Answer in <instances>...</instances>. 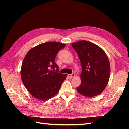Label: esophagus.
Instances as JSON below:
<instances>
[{
  "instance_id": "1",
  "label": "esophagus",
  "mask_w": 129,
  "mask_h": 129,
  "mask_svg": "<svg viewBox=\"0 0 129 129\" xmlns=\"http://www.w3.org/2000/svg\"><path fill=\"white\" fill-rule=\"evenodd\" d=\"M75 76V73H73L72 74H69V75H68V76L69 78L74 77Z\"/></svg>"
}]
</instances>
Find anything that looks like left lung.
Listing matches in <instances>:
<instances>
[{
    "instance_id": "1",
    "label": "left lung",
    "mask_w": 129,
    "mask_h": 129,
    "mask_svg": "<svg viewBox=\"0 0 129 129\" xmlns=\"http://www.w3.org/2000/svg\"><path fill=\"white\" fill-rule=\"evenodd\" d=\"M82 66L81 84L76 88L80 94L94 97L102 92L108 83L110 66L106 54L100 47L85 40L72 44Z\"/></svg>"
}]
</instances>
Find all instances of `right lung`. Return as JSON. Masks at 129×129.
<instances>
[{"label":"right lung","mask_w":129,"mask_h":129,"mask_svg":"<svg viewBox=\"0 0 129 129\" xmlns=\"http://www.w3.org/2000/svg\"><path fill=\"white\" fill-rule=\"evenodd\" d=\"M66 45L47 42L29 50L22 62L21 76L23 83L34 97L47 100L56 95L66 79L59 72L55 59Z\"/></svg>","instance_id":"add662e5"}]
</instances>
